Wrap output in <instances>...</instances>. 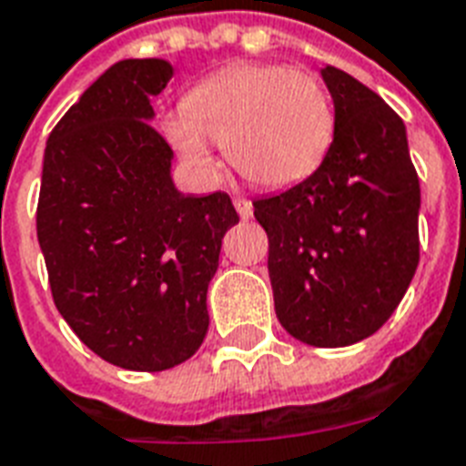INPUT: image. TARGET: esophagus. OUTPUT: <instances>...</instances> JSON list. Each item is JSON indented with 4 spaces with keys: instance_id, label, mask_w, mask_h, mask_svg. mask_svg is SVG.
<instances>
[{
    "instance_id": "esophagus-1",
    "label": "esophagus",
    "mask_w": 466,
    "mask_h": 466,
    "mask_svg": "<svg viewBox=\"0 0 466 466\" xmlns=\"http://www.w3.org/2000/svg\"><path fill=\"white\" fill-rule=\"evenodd\" d=\"M233 207H236V211H238V216H240V218H250V216H252V204L248 199H243V197L233 199Z\"/></svg>"
}]
</instances>
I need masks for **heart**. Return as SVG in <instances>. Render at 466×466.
Wrapping results in <instances>:
<instances>
[{
	"label": "heart",
	"mask_w": 466,
	"mask_h": 466,
	"mask_svg": "<svg viewBox=\"0 0 466 466\" xmlns=\"http://www.w3.org/2000/svg\"><path fill=\"white\" fill-rule=\"evenodd\" d=\"M162 131L199 172H214L211 143H223L238 175L279 189L304 182L326 160L335 114L326 86L309 72L240 63L189 89L184 109L162 118Z\"/></svg>",
	"instance_id": "1"
}]
</instances>
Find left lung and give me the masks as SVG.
<instances>
[{
	"mask_svg": "<svg viewBox=\"0 0 466 466\" xmlns=\"http://www.w3.org/2000/svg\"><path fill=\"white\" fill-rule=\"evenodd\" d=\"M320 77L335 106L326 160L252 207L269 238L284 330L313 348H345L387 323L416 274L420 184L399 114L333 65Z\"/></svg>",
	"mask_w": 466,
	"mask_h": 466,
	"instance_id": "1",
	"label": "left lung"
}]
</instances>
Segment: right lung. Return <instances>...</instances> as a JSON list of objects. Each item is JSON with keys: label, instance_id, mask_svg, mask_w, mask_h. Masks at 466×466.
<instances>
[{"label": "right lung", "instance_id": "right-lung-1", "mask_svg": "<svg viewBox=\"0 0 466 466\" xmlns=\"http://www.w3.org/2000/svg\"><path fill=\"white\" fill-rule=\"evenodd\" d=\"M172 72L160 57L111 65L43 155L35 228L53 301L86 348L133 371L169 370L201 348L208 282L238 223L228 194L172 182V147L150 126Z\"/></svg>", "mask_w": 466, "mask_h": 466}]
</instances>
